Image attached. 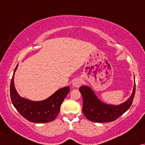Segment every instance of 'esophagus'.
<instances>
[{
	"label": "esophagus",
	"instance_id": "esophagus-1",
	"mask_svg": "<svg viewBox=\"0 0 145 145\" xmlns=\"http://www.w3.org/2000/svg\"><path fill=\"white\" fill-rule=\"evenodd\" d=\"M81 84H82V80L80 78H76V79L73 80V82L72 83L73 86L74 88L80 87V86H81Z\"/></svg>",
	"mask_w": 145,
	"mask_h": 145
}]
</instances>
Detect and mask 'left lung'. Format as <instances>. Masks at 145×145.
Returning a JSON list of instances; mask_svg holds the SVG:
<instances>
[{
	"label": "left lung",
	"mask_w": 145,
	"mask_h": 145,
	"mask_svg": "<svg viewBox=\"0 0 145 145\" xmlns=\"http://www.w3.org/2000/svg\"><path fill=\"white\" fill-rule=\"evenodd\" d=\"M79 91L82 96V111L84 116L89 121L93 122H110L118 118L131 106L136 91V84H134L133 91L129 99L118 105L102 102L98 99L93 91L87 86L80 87Z\"/></svg>",
	"instance_id": "obj_1"
}]
</instances>
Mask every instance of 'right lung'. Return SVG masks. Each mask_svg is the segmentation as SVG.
<instances>
[{"instance_id":"obj_1","label":"right lung","mask_w":145,"mask_h":145,"mask_svg":"<svg viewBox=\"0 0 145 145\" xmlns=\"http://www.w3.org/2000/svg\"><path fill=\"white\" fill-rule=\"evenodd\" d=\"M14 70L10 85V96L12 104L20 114L28 121L36 123H44L54 120L60 111V107L70 91V87H64L42 101H32L24 99L18 94L14 84Z\"/></svg>"}]
</instances>
